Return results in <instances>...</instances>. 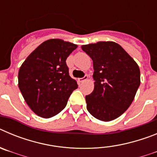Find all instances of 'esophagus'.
<instances>
[{"mask_svg": "<svg viewBox=\"0 0 157 157\" xmlns=\"http://www.w3.org/2000/svg\"><path fill=\"white\" fill-rule=\"evenodd\" d=\"M87 79H88V76L85 75L83 78H78V81L79 82H83L86 81Z\"/></svg>", "mask_w": 157, "mask_h": 157, "instance_id": "34e87169", "label": "esophagus"}]
</instances>
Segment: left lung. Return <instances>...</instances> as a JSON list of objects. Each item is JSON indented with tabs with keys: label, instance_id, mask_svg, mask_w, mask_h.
Instances as JSON below:
<instances>
[{
	"label": "left lung",
	"instance_id": "1",
	"mask_svg": "<svg viewBox=\"0 0 157 157\" xmlns=\"http://www.w3.org/2000/svg\"><path fill=\"white\" fill-rule=\"evenodd\" d=\"M82 49L94 63V89L86 96L87 110L101 121L116 120L134 101L141 83L139 67L114 41L83 45Z\"/></svg>",
	"mask_w": 157,
	"mask_h": 157
}]
</instances>
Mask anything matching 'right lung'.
Here are the masks:
<instances>
[{
	"label": "right lung",
	"instance_id": "right-lung-1",
	"mask_svg": "<svg viewBox=\"0 0 157 157\" xmlns=\"http://www.w3.org/2000/svg\"><path fill=\"white\" fill-rule=\"evenodd\" d=\"M77 45L59 38L41 43L19 67L18 86L25 101L37 116L50 118L66 107L77 82L70 77L67 56Z\"/></svg>",
	"mask_w": 157,
	"mask_h": 157
}]
</instances>
